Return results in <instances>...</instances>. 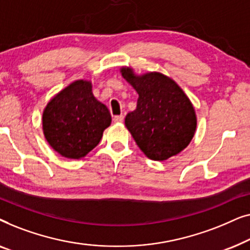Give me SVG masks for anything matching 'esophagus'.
<instances>
[{
	"label": "esophagus",
	"mask_w": 250,
	"mask_h": 250,
	"mask_svg": "<svg viewBox=\"0 0 250 250\" xmlns=\"http://www.w3.org/2000/svg\"><path fill=\"white\" fill-rule=\"evenodd\" d=\"M114 122L115 123H123L124 122V116L123 115H118V116H114Z\"/></svg>",
	"instance_id": "1"
}]
</instances>
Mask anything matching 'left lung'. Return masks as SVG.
I'll return each mask as SVG.
<instances>
[{"label":"left lung","mask_w":250,"mask_h":250,"mask_svg":"<svg viewBox=\"0 0 250 250\" xmlns=\"http://www.w3.org/2000/svg\"><path fill=\"white\" fill-rule=\"evenodd\" d=\"M121 73L139 94L125 126L142 152L163 162L186 149L196 132L197 116L182 88L157 71L136 75L132 68L123 67Z\"/></svg>","instance_id":"left-lung-1"}]
</instances>
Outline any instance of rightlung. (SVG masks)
<instances>
[{"mask_svg":"<svg viewBox=\"0 0 250 250\" xmlns=\"http://www.w3.org/2000/svg\"><path fill=\"white\" fill-rule=\"evenodd\" d=\"M42 124L46 141L58 153L80 159L99 145L111 115L92 93L91 82L78 80L51 99Z\"/></svg>","mask_w":250,"mask_h":250,"instance_id":"1","label":"right lung"}]
</instances>
